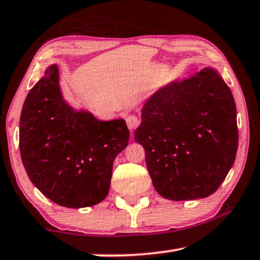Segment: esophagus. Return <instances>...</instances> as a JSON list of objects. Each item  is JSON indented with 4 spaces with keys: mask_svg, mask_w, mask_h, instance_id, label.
Instances as JSON below:
<instances>
[{
    "mask_svg": "<svg viewBox=\"0 0 260 260\" xmlns=\"http://www.w3.org/2000/svg\"><path fill=\"white\" fill-rule=\"evenodd\" d=\"M126 124H127V126H128L129 129H135L136 127L140 125V120L136 116L129 114V116L126 117Z\"/></svg>",
    "mask_w": 260,
    "mask_h": 260,
    "instance_id": "esophagus-1",
    "label": "esophagus"
}]
</instances>
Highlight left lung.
I'll use <instances>...</instances> for the list:
<instances>
[{"mask_svg":"<svg viewBox=\"0 0 260 260\" xmlns=\"http://www.w3.org/2000/svg\"><path fill=\"white\" fill-rule=\"evenodd\" d=\"M153 187L172 201L204 199L234 164L239 131L234 98L215 70L161 87L142 108L134 133Z\"/></svg>","mask_w":260,"mask_h":260,"instance_id":"obj_1","label":"left lung"}]
</instances>
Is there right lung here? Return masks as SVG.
I'll return each instance as SVG.
<instances>
[{"label": "right lung", "mask_w": 260, "mask_h": 260, "mask_svg": "<svg viewBox=\"0 0 260 260\" xmlns=\"http://www.w3.org/2000/svg\"><path fill=\"white\" fill-rule=\"evenodd\" d=\"M128 140L124 119L101 121L65 102L56 64L35 83L21 110L19 148L26 173L43 195L65 208L93 206L107 197L113 160Z\"/></svg>", "instance_id": "add662e5"}]
</instances>
